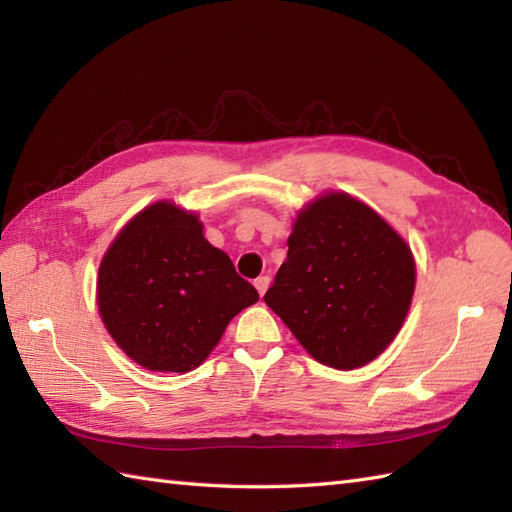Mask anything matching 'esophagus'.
<instances>
[{"label":"esophagus","instance_id":"esophagus-1","mask_svg":"<svg viewBox=\"0 0 512 512\" xmlns=\"http://www.w3.org/2000/svg\"><path fill=\"white\" fill-rule=\"evenodd\" d=\"M268 286H270V277H257L255 279V288H257V292H259V295H262L264 297V292L268 290Z\"/></svg>","mask_w":512,"mask_h":512}]
</instances>
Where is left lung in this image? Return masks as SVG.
I'll return each mask as SVG.
<instances>
[{"instance_id":"1","label":"left lung","mask_w":512,"mask_h":512,"mask_svg":"<svg viewBox=\"0 0 512 512\" xmlns=\"http://www.w3.org/2000/svg\"><path fill=\"white\" fill-rule=\"evenodd\" d=\"M413 286L405 239L352 195L328 193L299 211L264 301L312 358L356 369L396 339Z\"/></svg>"}]
</instances>
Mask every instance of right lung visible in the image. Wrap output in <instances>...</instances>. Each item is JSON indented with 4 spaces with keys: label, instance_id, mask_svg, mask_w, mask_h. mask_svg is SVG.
I'll use <instances>...</instances> for the list:
<instances>
[{
    "label": "right lung",
    "instance_id": "right-lung-1",
    "mask_svg": "<svg viewBox=\"0 0 512 512\" xmlns=\"http://www.w3.org/2000/svg\"><path fill=\"white\" fill-rule=\"evenodd\" d=\"M99 312L118 347L151 372H191L257 290L206 242L198 215L156 202L129 220L99 268Z\"/></svg>",
    "mask_w": 512,
    "mask_h": 512
}]
</instances>
